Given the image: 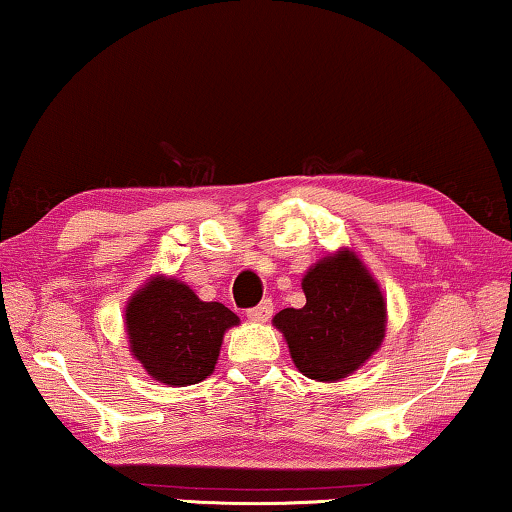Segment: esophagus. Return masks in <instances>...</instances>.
Instances as JSON below:
<instances>
[{
  "mask_svg": "<svg viewBox=\"0 0 512 512\" xmlns=\"http://www.w3.org/2000/svg\"><path fill=\"white\" fill-rule=\"evenodd\" d=\"M272 311H274V304L270 300H263L261 304L254 306V309H249L247 316H249V320H254V322H267L272 316Z\"/></svg>",
  "mask_w": 512,
  "mask_h": 512,
  "instance_id": "esophagus-1",
  "label": "esophagus"
}]
</instances>
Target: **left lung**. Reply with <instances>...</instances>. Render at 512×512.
Listing matches in <instances>:
<instances>
[{
    "instance_id": "1",
    "label": "left lung",
    "mask_w": 512,
    "mask_h": 512,
    "mask_svg": "<svg viewBox=\"0 0 512 512\" xmlns=\"http://www.w3.org/2000/svg\"><path fill=\"white\" fill-rule=\"evenodd\" d=\"M306 304L272 318L297 371L316 382H338L359 371L387 334V300L357 251L341 247L302 277Z\"/></svg>"
}]
</instances>
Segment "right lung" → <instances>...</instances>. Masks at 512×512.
Here are the masks:
<instances>
[{
	"instance_id": "add662e5",
	"label": "right lung",
	"mask_w": 512,
	"mask_h": 512,
	"mask_svg": "<svg viewBox=\"0 0 512 512\" xmlns=\"http://www.w3.org/2000/svg\"><path fill=\"white\" fill-rule=\"evenodd\" d=\"M130 355L153 380L190 387L215 371L224 334L240 318L219 302H203L185 281L153 274L125 304Z\"/></svg>"
}]
</instances>
